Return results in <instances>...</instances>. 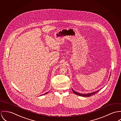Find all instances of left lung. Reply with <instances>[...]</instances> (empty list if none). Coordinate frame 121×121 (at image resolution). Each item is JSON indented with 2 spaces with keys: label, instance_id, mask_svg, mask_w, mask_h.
<instances>
[{
  "label": "left lung",
  "instance_id": "obj_1",
  "mask_svg": "<svg viewBox=\"0 0 121 121\" xmlns=\"http://www.w3.org/2000/svg\"><path fill=\"white\" fill-rule=\"evenodd\" d=\"M72 91H73V92L75 94H76V95H78L81 96H85V97H89V96L93 95L97 93V92H98V91H95V92H94L91 93H89V94H82L79 93H78V92H76V91H73V90H72Z\"/></svg>",
  "mask_w": 121,
  "mask_h": 121
}]
</instances>
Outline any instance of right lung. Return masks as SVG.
<instances>
[{"label":"right lung","instance_id":"obj_1","mask_svg":"<svg viewBox=\"0 0 121 121\" xmlns=\"http://www.w3.org/2000/svg\"><path fill=\"white\" fill-rule=\"evenodd\" d=\"M47 93H48V92H46V93H45V94H44V95H45V94H47Z\"/></svg>","mask_w":121,"mask_h":121}]
</instances>
